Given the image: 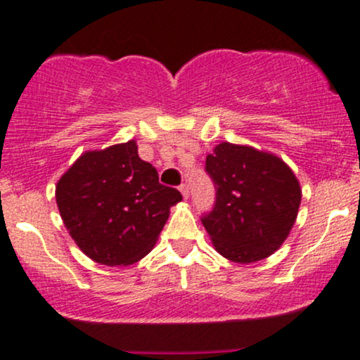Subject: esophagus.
I'll list each match as a JSON object with an SVG mask.
<instances>
[{
  "mask_svg": "<svg viewBox=\"0 0 360 360\" xmlns=\"http://www.w3.org/2000/svg\"><path fill=\"white\" fill-rule=\"evenodd\" d=\"M179 191H181V194H183L184 200H188V196H189V186L186 184V183H183V184L179 186Z\"/></svg>",
  "mask_w": 360,
  "mask_h": 360,
  "instance_id": "34e87169",
  "label": "esophagus"
}]
</instances>
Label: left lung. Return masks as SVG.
I'll use <instances>...</instances> for the list:
<instances>
[{"mask_svg":"<svg viewBox=\"0 0 360 360\" xmlns=\"http://www.w3.org/2000/svg\"><path fill=\"white\" fill-rule=\"evenodd\" d=\"M205 171L217 196L201 221L214 249L238 264L269 257L298 217L301 188L295 172L279 157L229 142L206 157Z\"/></svg>","mask_w":360,"mask_h":360,"instance_id":"left-lung-1","label":"left lung"}]
</instances>
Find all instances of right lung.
Masks as SVG:
<instances>
[{"label": "right lung", "mask_w": 360, "mask_h": 360, "mask_svg": "<svg viewBox=\"0 0 360 360\" xmlns=\"http://www.w3.org/2000/svg\"><path fill=\"white\" fill-rule=\"evenodd\" d=\"M56 200L65 229L89 259L128 266L152 250L183 196L159 183L155 167L128 140L84 152L59 179Z\"/></svg>", "instance_id": "obj_1"}]
</instances>
